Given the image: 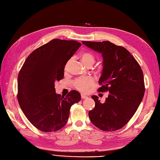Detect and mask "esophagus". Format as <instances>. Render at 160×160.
Listing matches in <instances>:
<instances>
[{"instance_id": "1", "label": "esophagus", "mask_w": 160, "mask_h": 160, "mask_svg": "<svg viewBox=\"0 0 160 160\" xmlns=\"http://www.w3.org/2000/svg\"><path fill=\"white\" fill-rule=\"evenodd\" d=\"M81 98L82 99H87V98H88V97L84 94H81Z\"/></svg>"}]
</instances>
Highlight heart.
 <instances>
[{"mask_svg": "<svg viewBox=\"0 0 160 160\" xmlns=\"http://www.w3.org/2000/svg\"><path fill=\"white\" fill-rule=\"evenodd\" d=\"M81 61L86 67H91L95 62V57L89 52H83L81 55ZM71 62V59L69 60L65 65V69ZM99 70L98 72H99ZM94 81L91 77H81L76 79L73 82L75 88L82 92H88L91 87L93 85Z\"/></svg>", "mask_w": 160, "mask_h": 160, "instance_id": "b5f03b06", "label": "heart"}]
</instances>
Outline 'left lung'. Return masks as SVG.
<instances>
[{
  "label": "left lung",
  "mask_w": 160,
  "mask_h": 160,
  "mask_svg": "<svg viewBox=\"0 0 160 160\" xmlns=\"http://www.w3.org/2000/svg\"><path fill=\"white\" fill-rule=\"evenodd\" d=\"M83 45L102 55L103 70L99 92H109L105 103L93 95L91 122L104 132H114L131 119L141 103L145 92L143 71L133 56L125 49L109 41H82Z\"/></svg>",
  "instance_id": "left-lung-1"
}]
</instances>
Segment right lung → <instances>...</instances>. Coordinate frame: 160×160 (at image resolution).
<instances>
[{
	"instance_id": "obj_1",
	"label": "right lung",
	"mask_w": 160,
	"mask_h": 160,
	"mask_svg": "<svg viewBox=\"0 0 160 160\" xmlns=\"http://www.w3.org/2000/svg\"><path fill=\"white\" fill-rule=\"evenodd\" d=\"M81 45L76 41L52 39L33 51L19 71L18 103L28 120L42 132L64 127L71 107L81 100L78 91L72 90L62 98L55 88V82L63 78L67 61Z\"/></svg>"
}]
</instances>
